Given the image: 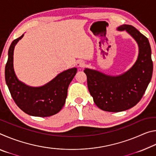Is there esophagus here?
<instances>
[{
  "label": "esophagus",
  "instance_id": "1",
  "mask_svg": "<svg viewBox=\"0 0 156 156\" xmlns=\"http://www.w3.org/2000/svg\"><path fill=\"white\" fill-rule=\"evenodd\" d=\"M76 65H77V67H84V66H85V62H84L83 60H78V61L77 62V63H76Z\"/></svg>",
  "mask_w": 156,
  "mask_h": 156
}]
</instances>
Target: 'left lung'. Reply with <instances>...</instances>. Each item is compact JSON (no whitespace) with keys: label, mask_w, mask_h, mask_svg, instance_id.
<instances>
[{"label":"left lung","mask_w":156,"mask_h":156,"mask_svg":"<svg viewBox=\"0 0 156 156\" xmlns=\"http://www.w3.org/2000/svg\"><path fill=\"white\" fill-rule=\"evenodd\" d=\"M118 31H126L135 39L139 54L135 64L122 74L113 76L86 68L87 86L95 104L109 112L127 110L138 104L151 80V49L146 36L131 25H123Z\"/></svg>","instance_id":"1"}]
</instances>
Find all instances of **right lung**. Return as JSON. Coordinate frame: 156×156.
Instances as JSON below:
<instances>
[{"label":"right lung","instance_id":"right-lung-1","mask_svg":"<svg viewBox=\"0 0 156 156\" xmlns=\"http://www.w3.org/2000/svg\"><path fill=\"white\" fill-rule=\"evenodd\" d=\"M24 34L12 42L8 51L5 65V81L15 103L25 113L33 116L48 117L58 113L65 103L68 87L74 77L77 69L72 68L59 73L44 85L30 87L20 81L14 69L15 45Z\"/></svg>","mask_w":156,"mask_h":156}]
</instances>
